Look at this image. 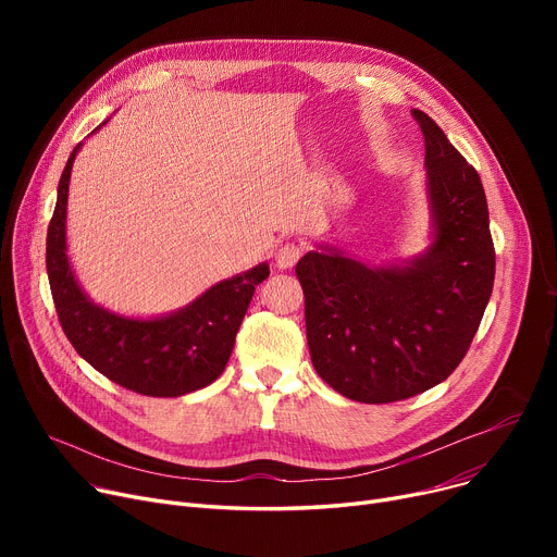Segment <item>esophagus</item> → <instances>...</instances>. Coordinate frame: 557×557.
I'll use <instances>...</instances> for the list:
<instances>
[{"label":"esophagus","instance_id":"obj_1","mask_svg":"<svg viewBox=\"0 0 557 557\" xmlns=\"http://www.w3.org/2000/svg\"><path fill=\"white\" fill-rule=\"evenodd\" d=\"M300 257H302V246L296 242H288L277 248L275 263H277V269H294Z\"/></svg>","mask_w":557,"mask_h":557}]
</instances>
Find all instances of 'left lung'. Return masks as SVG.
Masks as SVG:
<instances>
[{
  "label": "left lung",
  "instance_id": "left-lung-1",
  "mask_svg": "<svg viewBox=\"0 0 557 557\" xmlns=\"http://www.w3.org/2000/svg\"><path fill=\"white\" fill-rule=\"evenodd\" d=\"M413 116L426 141L424 250L374 263L320 242L296 267L313 368L336 393L363 404L399 401L445 382L470 347L494 284L479 173L426 112Z\"/></svg>",
  "mask_w": 557,
  "mask_h": 557
}]
</instances>
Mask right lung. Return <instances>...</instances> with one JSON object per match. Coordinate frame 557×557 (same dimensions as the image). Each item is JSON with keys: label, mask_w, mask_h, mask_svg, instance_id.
Listing matches in <instances>:
<instances>
[{"label": "right lung", "mask_w": 557, "mask_h": 557, "mask_svg": "<svg viewBox=\"0 0 557 557\" xmlns=\"http://www.w3.org/2000/svg\"><path fill=\"white\" fill-rule=\"evenodd\" d=\"M81 146L83 141L58 183L47 230V275L65 336L87 363L128 391L181 397L210 386L225 370L255 286L271 273L269 261L212 284L189 305L162 315H126L97 305L85 294L67 255L70 178Z\"/></svg>", "instance_id": "add662e5"}]
</instances>
